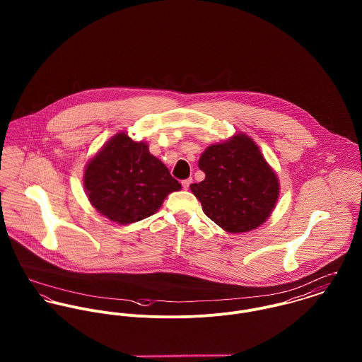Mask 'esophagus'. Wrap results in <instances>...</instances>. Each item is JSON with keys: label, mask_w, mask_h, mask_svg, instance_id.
Here are the masks:
<instances>
[{"label": "esophagus", "mask_w": 362, "mask_h": 362, "mask_svg": "<svg viewBox=\"0 0 362 362\" xmlns=\"http://www.w3.org/2000/svg\"><path fill=\"white\" fill-rule=\"evenodd\" d=\"M191 182H192V178H187V180H184L181 184H182V188L184 189H188L189 188V185H191Z\"/></svg>", "instance_id": "obj_1"}]
</instances>
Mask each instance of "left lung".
<instances>
[{
	"mask_svg": "<svg viewBox=\"0 0 362 362\" xmlns=\"http://www.w3.org/2000/svg\"><path fill=\"white\" fill-rule=\"evenodd\" d=\"M205 180L191 184L207 217L228 233H245L263 224L276 206L280 187L257 144L237 134L210 145L199 158Z\"/></svg>",
	"mask_w": 362,
	"mask_h": 362,
	"instance_id": "8db88e82",
	"label": "left lung"
}]
</instances>
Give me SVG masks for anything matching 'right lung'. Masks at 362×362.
<instances>
[{
  "instance_id": "right-lung-1",
  "label": "right lung",
  "mask_w": 362,
  "mask_h": 362,
  "mask_svg": "<svg viewBox=\"0 0 362 362\" xmlns=\"http://www.w3.org/2000/svg\"><path fill=\"white\" fill-rule=\"evenodd\" d=\"M83 185L92 206L118 224L155 214L168 194L181 189L149 146L125 132L115 134L88 163Z\"/></svg>"
}]
</instances>
